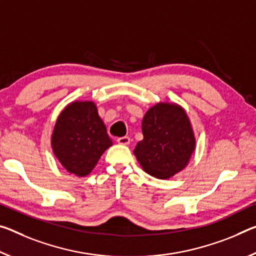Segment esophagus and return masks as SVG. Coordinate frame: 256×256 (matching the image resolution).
Wrapping results in <instances>:
<instances>
[{
  "label": "esophagus",
  "mask_w": 256,
  "mask_h": 256,
  "mask_svg": "<svg viewBox=\"0 0 256 256\" xmlns=\"http://www.w3.org/2000/svg\"><path fill=\"white\" fill-rule=\"evenodd\" d=\"M117 144L122 146H128L130 144V138L128 136H122L117 139Z\"/></svg>",
  "instance_id": "34e87169"
}]
</instances>
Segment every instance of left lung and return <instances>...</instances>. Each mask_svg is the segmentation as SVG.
Segmentation results:
<instances>
[{"instance_id":"left-lung-1","label":"left lung","mask_w":256,"mask_h":256,"mask_svg":"<svg viewBox=\"0 0 256 256\" xmlns=\"http://www.w3.org/2000/svg\"><path fill=\"white\" fill-rule=\"evenodd\" d=\"M144 139L136 144L134 155L149 176L166 180L188 165L196 139L184 108L176 104L158 102L144 114Z\"/></svg>"}]
</instances>
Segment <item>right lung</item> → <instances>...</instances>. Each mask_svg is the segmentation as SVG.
Wrapping results in <instances>:
<instances>
[{"instance_id": "1", "label": "right lung", "mask_w": 256, "mask_h": 256, "mask_svg": "<svg viewBox=\"0 0 256 256\" xmlns=\"http://www.w3.org/2000/svg\"><path fill=\"white\" fill-rule=\"evenodd\" d=\"M51 146L64 168L76 176H86L100 157L112 146L106 125L93 101H72L56 118Z\"/></svg>"}]
</instances>
